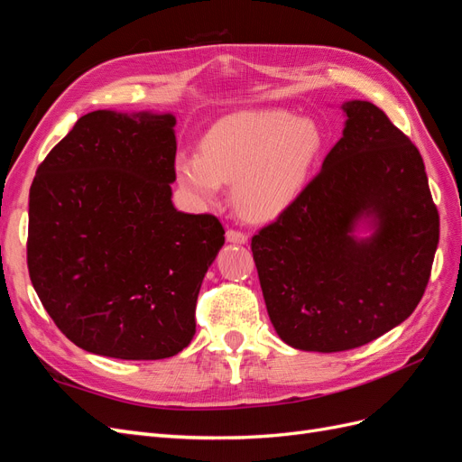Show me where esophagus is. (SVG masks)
Wrapping results in <instances>:
<instances>
[{
	"instance_id": "34e87169",
	"label": "esophagus",
	"mask_w": 462,
	"mask_h": 462,
	"mask_svg": "<svg viewBox=\"0 0 462 462\" xmlns=\"http://www.w3.org/2000/svg\"><path fill=\"white\" fill-rule=\"evenodd\" d=\"M226 239L229 243H235V245H246L248 243V235L243 233V231H236V229H227Z\"/></svg>"
}]
</instances>
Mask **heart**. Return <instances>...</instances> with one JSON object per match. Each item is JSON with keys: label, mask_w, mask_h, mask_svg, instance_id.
I'll use <instances>...</instances> for the list:
<instances>
[{"label": "heart", "mask_w": 462, "mask_h": 462, "mask_svg": "<svg viewBox=\"0 0 462 462\" xmlns=\"http://www.w3.org/2000/svg\"><path fill=\"white\" fill-rule=\"evenodd\" d=\"M324 150V134L309 117L285 109H248L217 121L202 153L180 152L175 177L190 199L217 204L223 183L233 185L239 214L268 221L297 200Z\"/></svg>", "instance_id": "1"}]
</instances>
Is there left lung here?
<instances>
[{
	"label": "left lung",
	"mask_w": 462,
	"mask_h": 462,
	"mask_svg": "<svg viewBox=\"0 0 462 462\" xmlns=\"http://www.w3.org/2000/svg\"><path fill=\"white\" fill-rule=\"evenodd\" d=\"M341 107L321 171L250 245L272 324L300 351H348L407 319L439 243L420 152L377 106Z\"/></svg>",
	"instance_id": "left-lung-1"
}]
</instances>
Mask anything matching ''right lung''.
<instances>
[{"mask_svg":"<svg viewBox=\"0 0 462 462\" xmlns=\"http://www.w3.org/2000/svg\"><path fill=\"white\" fill-rule=\"evenodd\" d=\"M175 117L82 116L38 165L31 282L55 326L88 353L160 360L194 337L202 279L226 243L216 216L171 202Z\"/></svg>","mask_w":462,"mask_h":462,"instance_id":"right-lung-1","label":"right lung"}]
</instances>
